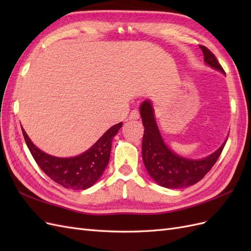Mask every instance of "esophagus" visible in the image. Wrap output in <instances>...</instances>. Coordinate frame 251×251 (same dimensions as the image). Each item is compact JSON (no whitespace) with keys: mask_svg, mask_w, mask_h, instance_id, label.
<instances>
[{"mask_svg":"<svg viewBox=\"0 0 251 251\" xmlns=\"http://www.w3.org/2000/svg\"><path fill=\"white\" fill-rule=\"evenodd\" d=\"M139 117H140L139 112L137 110H133L131 112V114H130V116H128V119H130V120H136V119H138Z\"/></svg>","mask_w":251,"mask_h":251,"instance_id":"1","label":"esophagus"}]
</instances>
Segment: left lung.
<instances>
[{
  "mask_svg": "<svg viewBox=\"0 0 251 251\" xmlns=\"http://www.w3.org/2000/svg\"><path fill=\"white\" fill-rule=\"evenodd\" d=\"M200 48L204 54V63L212 69L225 74L216 56L206 47L200 46ZM139 112L144 126L142 138L144 166L150 177L158 185L166 188H183L200 181L214 166L228 138L227 137L214 153L206 157L200 159L186 158L175 153L164 142L156 121L153 102L150 100L142 101Z\"/></svg>",
  "mask_w": 251,
  "mask_h": 251,
  "instance_id": "1",
  "label": "left lung"
}]
</instances>
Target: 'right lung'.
<instances>
[{"label": "right lung", "mask_w": 251, "mask_h": 251, "mask_svg": "<svg viewBox=\"0 0 251 251\" xmlns=\"http://www.w3.org/2000/svg\"><path fill=\"white\" fill-rule=\"evenodd\" d=\"M123 123L111 126L92 147L74 157H56L45 153L29 138L22 127L23 135L30 153L41 170L49 178L64 187L87 189L100 180L110 160L112 140Z\"/></svg>", "instance_id": "1"}]
</instances>
